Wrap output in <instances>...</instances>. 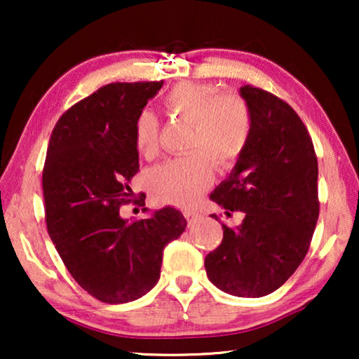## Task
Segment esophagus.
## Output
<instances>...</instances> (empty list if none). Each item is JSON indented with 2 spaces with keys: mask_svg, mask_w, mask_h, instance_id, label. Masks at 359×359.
I'll return each instance as SVG.
<instances>
[{
  "mask_svg": "<svg viewBox=\"0 0 359 359\" xmlns=\"http://www.w3.org/2000/svg\"><path fill=\"white\" fill-rule=\"evenodd\" d=\"M184 217L188 222H194L196 219H198V212H194V210H184Z\"/></svg>",
  "mask_w": 359,
  "mask_h": 359,
  "instance_id": "obj_1",
  "label": "esophagus"
}]
</instances>
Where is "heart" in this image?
<instances>
[{"label":"heart","mask_w":359,"mask_h":359,"mask_svg":"<svg viewBox=\"0 0 359 359\" xmlns=\"http://www.w3.org/2000/svg\"><path fill=\"white\" fill-rule=\"evenodd\" d=\"M171 116L193 126L188 150L193 154L155 166L147 176V188L156 203L188 208L212 184V163L229 170L248 144L252 117L238 95H219L214 85L184 81L165 96ZM134 144L145 158L158 154V122L151 111H142L134 122ZM208 154L210 158L205 156Z\"/></svg>","instance_id":"obj_1"}]
</instances>
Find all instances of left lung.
<instances>
[{
    "mask_svg": "<svg viewBox=\"0 0 359 359\" xmlns=\"http://www.w3.org/2000/svg\"><path fill=\"white\" fill-rule=\"evenodd\" d=\"M238 93L252 132L210 199L227 215L240 210L245 217L233 229L222 225V243L204 266L220 291L263 297L281 287L306 257L318 219V166L311 135L287 102L252 85Z\"/></svg>",
    "mask_w": 359,
    "mask_h": 359,
    "instance_id": "left-lung-1",
    "label": "left lung"
}]
</instances>
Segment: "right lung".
<instances>
[{"label": "right lung", "instance_id": "add662e5", "mask_svg": "<svg viewBox=\"0 0 359 359\" xmlns=\"http://www.w3.org/2000/svg\"><path fill=\"white\" fill-rule=\"evenodd\" d=\"M161 86H102L72 106L48 140L42 173L48 235L73 279L106 304L135 301L154 289L163 248L186 229L183 214L170 205L134 222L119 214L139 171L134 122Z\"/></svg>", "mask_w": 359, "mask_h": 359}]
</instances>
